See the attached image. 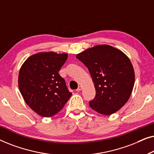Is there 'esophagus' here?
<instances>
[{
	"label": "esophagus",
	"mask_w": 154,
	"mask_h": 154,
	"mask_svg": "<svg viewBox=\"0 0 154 154\" xmlns=\"http://www.w3.org/2000/svg\"><path fill=\"white\" fill-rule=\"evenodd\" d=\"M82 90V86H79V88H77V89L76 90H76V91L77 92H79V91H81V90Z\"/></svg>",
	"instance_id": "1"
}]
</instances>
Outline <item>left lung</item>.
<instances>
[{"instance_id":"8db88e82","label":"left lung","mask_w":154,"mask_h":154,"mask_svg":"<svg viewBox=\"0 0 154 154\" xmlns=\"http://www.w3.org/2000/svg\"><path fill=\"white\" fill-rule=\"evenodd\" d=\"M88 69L94 83L95 97L90 106L109 116L116 112L129 100L134 83V73L129 58L116 48L95 46L77 54Z\"/></svg>"}]
</instances>
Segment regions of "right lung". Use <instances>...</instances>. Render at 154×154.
Instances as JSON below:
<instances>
[{
	"mask_svg": "<svg viewBox=\"0 0 154 154\" xmlns=\"http://www.w3.org/2000/svg\"><path fill=\"white\" fill-rule=\"evenodd\" d=\"M67 57L65 53H37L21 67L18 80L21 94L27 105L41 116L57 114L72 94L59 74Z\"/></svg>",
	"mask_w": 154,
	"mask_h": 154,
	"instance_id": "obj_1",
	"label": "right lung"
}]
</instances>
